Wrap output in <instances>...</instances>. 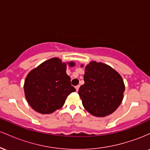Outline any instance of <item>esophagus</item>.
I'll use <instances>...</instances> for the list:
<instances>
[{
    "instance_id": "esophagus-1",
    "label": "esophagus",
    "mask_w": 150,
    "mask_h": 150,
    "mask_svg": "<svg viewBox=\"0 0 150 150\" xmlns=\"http://www.w3.org/2000/svg\"><path fill=\"white\" fill-rule=\"evenodd\" d=\"M79 88H80V85H77L76 87H75V89H76L77 92L79 90Z\"/></svg>"
}]
</instances>
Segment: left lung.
Wrapping results in <instances>:
<instances>
[{
	"label": "left lung",
	"instance_id": "1",
	"mask_svg": "<svg viewBox=\"0 0 150 150\" xmlns=\"http://www.w3.org/2000/svg\"><path fill=\"white\" fill-rule=\"evenodd\" d=\"M84 81L85 84L80 86L78 94L83 106L93 116H108L121 104L124 82L119 74L110 66L91 62L85 67Z\"/></svg>",
	"mask_w": 150,
	"mask_h": 150
}]
</instances>
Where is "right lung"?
I'll list each match as a JSON object with an SVG mask.
<instances>
[{
    "label": "right lung",
    "mask_w": 150,
    "mask_h": 150,
    "mask_svg": "<svg viewBox=\"0 0 150 150\" xmlns=\"http://www.w3.org/2000/svg\"><path fill=\"white\" fill-rule=\"evenodd\" d=\"M70 66L75 63L70 62ZM25 97L37 112L48 114L59 109L70 93L75 92L66 73V64L53 58L48 60L27 75L24 85Z\"/></svg>",
    "instance_id": "1"
}]
</instances>
